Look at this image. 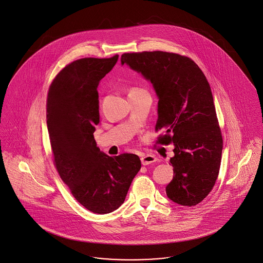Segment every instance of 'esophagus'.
I'll use <instances>...</instances> for the list:
<instances>
[{
	"mask_svg": "<svg viewBox=\"0 0 263 263\" xmlns=\"http://www.w3.org/2000/svg\"><path fill=\"white\" fill-rule=\"evenodd\" d=\"M157 161V158L154 155H144L141 157V163L143 165H147L151 163H155Z\"/></svg>",
	"mask_w": 263,
	"mask_h": 263,
	"instance_id": "obj_1",
	"label": "esophagus"
}]
</instances>
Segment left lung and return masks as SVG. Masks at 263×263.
<instances>
[{"label":"left lung","instance_id":"8db88e82","mask_svg":"<svg viewBox=\"0 0 263 263\" xmlns=\"http://www.w3.org/2000/svg\"><path fill=\"white\" fill-rule=\"evenodd\" d=\"M124 64L152 84L159 100L156 130L163 132L159 143L175 146L166 195L176 204L195 206L215 185L223 149L209 83L190 58L175 53H125Z\"/></svg>","mask_w":263,"mask_h":263}]
</instances>
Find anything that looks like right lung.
<instances>
[{
  "label": "right lung",
  "mask_w": 263,
  "mask_h": 263,
  "mask_svg": "<svg viewBox=\"0 0 263 263\" xmlns=\"http://www.w3.org/2000/svg\"><path fill=\"white\" fill-rule=\"evenodd\" d=\"M111 58H84L66 66L51 84L47 128L54 163L76 200L90 212L118 209L141 168L137 155L109 157L97 147L93 133L100 122L98 87L112 70Z\"/></svg>",
  "instance_id": "obj_1"
}]
</instances>
